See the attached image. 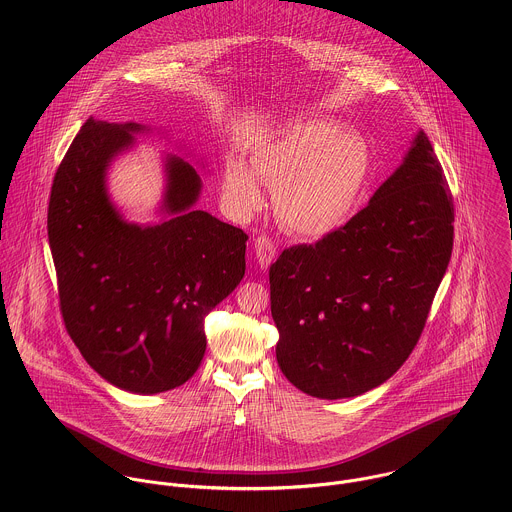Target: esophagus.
<instances>
[{"label":"esophagus","instance_id":"34e87169","mask_svg":"<svg viewBox=\"0 0 512 512\" xmlns=\"http://www.w3.org/2000/svg\"><path fill=\"white\" fill-rule=\"evenodd\" d=\"M253 249H255V259L259 263V267L265 271L275 259V253H277L275 243L269 237H257Z\"/></svg>","mask_w":512,"mask_h":512}]
</instances>
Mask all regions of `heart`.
Returning a JSON list of instances; mask_svg holds the SVG:
<instances>
[{"label":"heart","mask_w":512,"mask_h":512,"mask_svg":"<svg viewBox=\"0 0 512 512\" xmlns=\"http://www.w3.org/2000/svg\"><path fill=\"white\" fill-rule=\"evenodd\" d=\"M373 173L375 155L361 133L345 131L333 119L309 117L255 145L251 167L229 157L223 187L237 211L251 213L265 201L259 176L275 189L281 225L299 237L321 239L349 223Z\"/></svg>","instance_id":"obj_1"}]
</instances>
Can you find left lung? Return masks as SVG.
<instances>
[{
    "label": "left lung",
    "instance_id": "8db88e82",
    "mask_svg": "<svg viewBox=\"0 0 512 512\" xmlns=\"http://www.w3.org/2000/svg\"><path fill=\"white\" fill-rule=\"evenodd\" d=\"M453 197L425 131L345 227L269 269L277 363L299 391L349 399L415 349L453 253Z\"/></svg>",
    "mask_w": 512,
    "mask_h": 512
}]
</instances>
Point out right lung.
Returning <instances> with one entry per match:
<instances>
[{"instance_id":"1","label":"right lung","mask_w":512,"mask_h":512,"mask_svg":"<svg viewBox=\"0 0 512 512\" xmlns=\"http://www.w3.org/2000/svg\"><path fill=\"white\" fill-rule=\"evenodd\" d=\"M141 123L89 117L51 187L47 239L69 337L107 383L135 395L171 391L205 355V315L245 275L247 235L195 209L197 169L163 155L159 221H129L109 193L113 161Z\"/></svg>"}]
</instances>
